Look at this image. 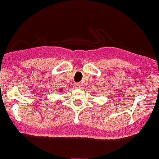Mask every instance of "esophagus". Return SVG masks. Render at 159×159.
<instances>
[{
  "mask_svg": "<svg viewBox=\"0 0 159 159\" xmlns=\"http://www.w3.org/2000/svg\"><path fill=\"white\" fill-rule=\"evenodd\" d=\"M75 86H76V88H79V89H80V88L82 87V84H81V83H76Z\"/></svg>",
  "mask_w": 159,
  "mask_h": 159,
  "instance_id": "1",
  "label": "esophagus"
}]
</instances>
